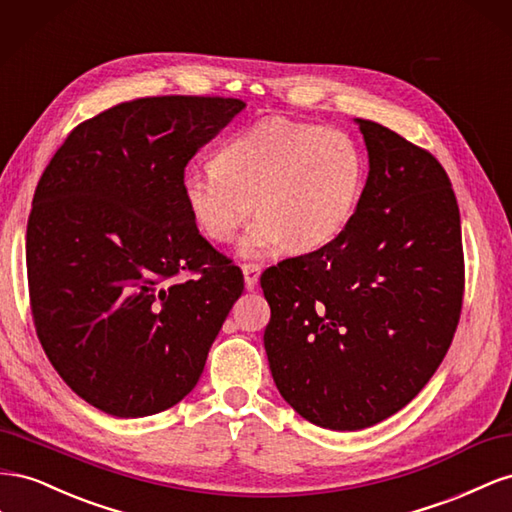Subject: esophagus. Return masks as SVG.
Here are the masks:
<instances>
[{
  "label": "esophagus",
  "instance_id": "34e87169",
  "mask_svg": "<svg viewBox=\"0 0 512 512\" xmlns=\"http://www.w3.org/2000/svg\"><path fill=\"white\" fill-rule=\"evenodd\" d=\"M259 266H255V264H244L242 266V274H244V287L248 289V291H253L255 287H257V283H259Z\"/></svg>",
  "mask_w": 512,
  "mask_h": 512
}]
</instances>
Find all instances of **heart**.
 Listing matches in <instances>:
<instances>
[{
    "instance_id": "b5f03b06",
    "label": "heart",
    "mask_w": 512,
    "mask_h": 512,
    "mask_svg": "<svg viewBox=\"0 0 512 512\" xmlns=\"http://www.w3.org/2000/svg\"><path fill=\"white\" fill-rule=\"evenodd\" d=\"M364 178L367 160L345 130L270 118L233 135L212 165L184 169L180 191L212 242H229L255 210L238 253L268 259L337 240L360 206Z\"/></svg>"
}]
</instances>
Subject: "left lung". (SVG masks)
<instances>
[{"label": "left lung", "instance_id": "obj_1", "mask_svg": "<svg viewBox=\"0 0 512 512\" xmlns=\"http://www.w3.org/2000/svg\"><path fill=\"white\" fill-rule=\"evenodd\" d=\"M354 122L369 175L352 223L261 274L274 384L332 431L403 410L444 360L463 302L461 218L444 167L390 128Z\"/></svg>", "mask_w": 512, "mask_h": 512}]
</instances>
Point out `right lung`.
I'll use <instances>...</instances> for the list:
<instances>
[{
    "instance_id": "right-lung-1",
    "label": "right lung",
    "mask_w": 512,
    "mask_h": 512,
    "mask_svg": "<svg viewBox=\"0 0 512 512\" xmlns=\"http://www.w3.org/2000/svg\"><path fill=\"white\" fill-rule=\"evenodd\" d=\"M244 107L122 102L72 130L42 173L25 246L34 324L55 371L100 412L141 418L180 403L242 296L240 268L201 236L180 178Z\"/></svg>"
}]
</instances>
